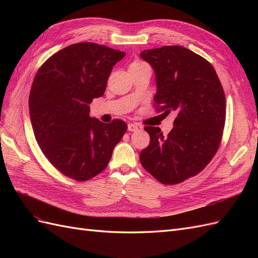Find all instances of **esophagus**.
<instances>
[{
	"mask_svg": "<svg viewBox=\"0 0 258 258\" xmlns=\"http://www.w3.org/2000/svg\"><path fill=\"white\" fill-rule=\"evenodd\" d=\"M137 130H139V127L137 126L136 123H129V124H128V131L135 132V131H137Z\"/></svg>",
	"mask_w": 258,
	"mask_h": 258,
	"instance_id": "esophagus-1",
	"label": "esophagus"
}]
</instances>
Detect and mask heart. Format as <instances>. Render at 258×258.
Instances as JSON below:
<instances>
[{"mask_svg": "<svg viewBox=\"0 0 258 258\" xmlns=\"http://www.w3.org/2000/svg\"><path fill=\"white\" fill-rule=\"evenodd\" d=\"M132 64H143V62H140V61H136V62H134V63Z\"/></svg>", "mask_w": 258, "mask_h": 258, "instance_id": "1", "label": "heart"}]
</instances>
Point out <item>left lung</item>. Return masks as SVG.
I'll return each mask as SVG.
<instances>
[{"mask_svg":"<svg viewBox=\"0 0 258 258\" xmlns=\"http://www.w3.org/2000/svg\"><path fill=\"white\" fill-rule=\"evenodd\" d=\"M140 57L155 72V103L167 115L176 113L167 137L158 127L144 128L151 141L140 161L160 183H181L199 173L220 146L226 117L222 84L209 61L183 46L143 50Z\"/></svg>","mask_w":258,"mask_h":258,"instance_id":"left-lung-1","label":"left lung"}]
</instances>
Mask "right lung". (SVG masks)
<instances>
[{
	"label": "right lung",
	"instance_id": "1",
	"mask_svg": "<svg viewBox=\"0 0 258 258\" xmlns=\"http://www.w3.org/2000/svg\"><path fill=\"white\" fill-rule=\"evenodd\" d=\"M124 54L95 43L73 44L52 54L34 77L29 111L36 141L51 165L76 181L103 171L127 131L120 119L104 123L89 115Z\"/></svg>",
	"mask_w": 258,
	"mask_h": 258
}]
</instances>
